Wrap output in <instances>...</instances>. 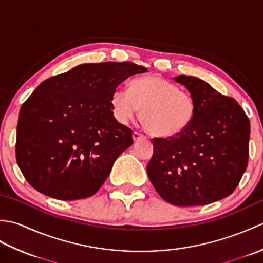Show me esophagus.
Returning a JSON list of instances; mask_svg holds the SVG:
<instances>
[{"instance_id": "esophagus-1", "label": "esophagus", "mask_w": 263, "mask_h": 263, "mask_svg": "<svg viewBox=\"0 0 263 263\" xmlns=\"http://www.w3.org/2000/svg\"><path fill=\"white\" fill-rule=\"evenodd\" d=\"M133 140L135 141H139V140H146L147 139V137L146 136H143V135H141L140 132H137V131H135L133 132Z\"/></svg>"}]
</instances>
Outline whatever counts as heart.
Returning <instances> with one entry per match:
<instances>
[{
	"label": "heart",
	"instance_id": "b5f03b06",
	"mask_svg": "<svg viewBox=\"0 0 263 263\" xmlns=\"http://www.w3.org/2000/svg\"><path fill=\"white\" fill-rule=\"evenodd\" d=\"M110 105L115 119L126 124L141 108V120L147 131L158 138H174L193 122L197 104L191 95L159 76L132 80L128 91L116 88Z\"/></svg>",
	"mask_w": 263,
	"mask_h": 263
}]
</instances>
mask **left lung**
I'll list each match as a JSON object with an SVG mask.
<instances>
[{"mask_svg": "<svg viewBox=\"0 0 263 263\" xmlns=\"http://www.w3.org/2000/svg\"><path fill=\"white\" fill-rule=\"evenodd\" d=\"M175 81L197 104L193 122L174 138L153 139L150 182L174 205L212 203L234 192L248 167L250 121L235 99L190 76Z\"/></svg>", "mask_w": 263, "mask_h": 263, "instance_id": "1", "label": "left lung"}]
</instances>
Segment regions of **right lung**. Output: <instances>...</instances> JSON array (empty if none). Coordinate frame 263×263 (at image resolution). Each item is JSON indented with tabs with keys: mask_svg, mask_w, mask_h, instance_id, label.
Here are the masks:
<instances>
[{
	"mask_svg": "<svg viewBox=\"0 0 263 263\" xmlns=\"http://www.w3.org/2000/svg\"><path fill=\"white\" fill-rule=\"evenodd\" d=\"M144 72L131 62L86 63L43 81L22 104L16 126V163L27 182L59 200L96 193L133 143L131 128L114 117L111 92Z\"/></svg>",
	"mask_w": 263,
	"mask_h": 263,
	"instance_id": "obj_1",
	"label": "right lung"
}]
</instances>
